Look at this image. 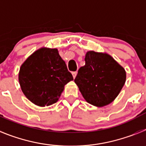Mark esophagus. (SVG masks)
I'll return each mask as SVG.
<instances>
[{
  "instance_id": "obj_1",
  "label": "esophagus",
  "mask_w": 146,
  "mask_h": 146,
  "mask_svg": "<svg viewBox=\"0 0 146 146\" xmlns=\"http://www.w3.org/2000/svg\"><path fill=\"white\" fill-rule=\"evenodd\" d=\"M72 74H73V78L75 79L76 76V75H77V72H76H76H73V73H72Z\"/></svg>"
}]
</instances>
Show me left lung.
Instances as JSON below:
<instances>
[{
	"mask_svg": "<svg viewBox=\"0 0 146 146\" xmlns=\"http://www.w3.org/2000/svg\"><path fill=\"white\" fill-rule=\"evenodd\" d=\"M84 61L74 79L84 99L97 107L111 103L124 86L125 69L107 53L88 51Z\"/></svg>",
	"mask_w": 146,
	"mask_h": 146,
	"instance_id": "obj_1",
	"label": "left lung"
}]
</instances>
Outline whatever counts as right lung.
Instances as JSON below:
<instances>
[{"mask_svg":"<svg viewBox=\"0 0 146 146\" xmlns=\"http://www.w3.org/2000/svg\"><path fill=\"white\" fill-rule=\"evenodd\" d=\"M18 80L26 97L35 105L44 107L58 101L64 85L73 77L57 49L43 47L23 63Z\"/></svg>","mask_w":146,"mask_h":146,"instance_id":"obj_1","label":"right lung"}]
</instances>
